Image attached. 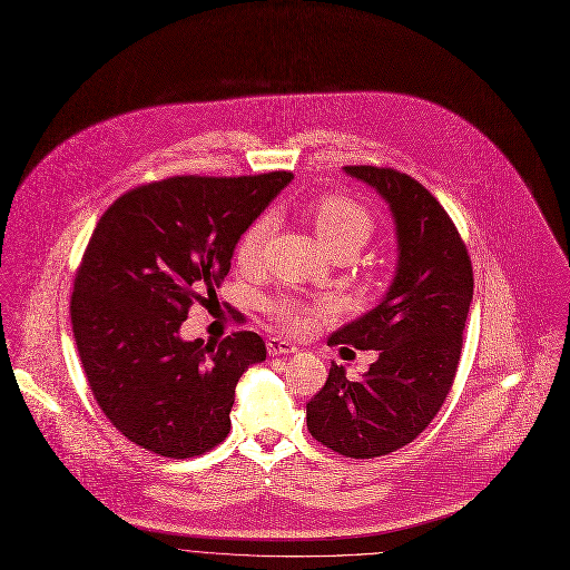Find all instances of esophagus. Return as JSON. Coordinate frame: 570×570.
Segmentation results:
<instances>
[{"label":"esophagus","instance_id":"obj_1","mask_svg":"<svg viewBox=\"0 0 570 570\" xmlns=\"http://www.w3.org/2000/svg\"><path fill=\"white\" fill-rule=\"evenodd\" d=\"M266 346H268L271 355H293V353H297V346L291 344L288 340H284V337H271Z\"/></svg>","mask_w":570,"mask_h":570}]
</instances>
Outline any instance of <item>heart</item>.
Masks as SVG:
<instances>
[{"label": "heart", "instance_id": "obj_1", "mask_svg": "<svg viewBox=\"0 0 570 570\" xmlns=\"http://www.w3.org/2000/svg\"><path fill=\"white\" fill-rule=\"evenodd\" d=\"M311 222H313L320 244L328 253H335L340 248H351L357 253L368 242V237L373 233L371 215L362 206H357L344 197L317 199L311 208ZM273 226H275V219L271 215H262L244 230V235L237 242V250H235L239 266L253 268L259 264L264 244L271 237ZM266 308L288 331L304 328L313 313V306H308L306 302L295 299V297H279V299L271 302Z\"/></svg>", "mask_w": 570, "mask_h": 570}]
</instances>
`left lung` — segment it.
I'll list each match as a JSON object with an SVG mask.
<instances>
[{
    "label": "left lung",
    "mask_w": 570,
    "mask_h": 570,
    "mask_svg": "<svg viewBox=\"0 0 570 570\" xmlns=\"http://www.w3.org/2000/svg\"><path fill=\"white\" fill-rule=\"evenodd\" d=\"M344 174L387 204L399 257L381 302L328 337L373 348L377 360L355 383L331 362L326 385L306 405V425L333 452L373 459L412 443L448 399L474 277L452 219L419 180L373 165H348Z\"/></svg>",
    "instance_id": "obj_1"
}]
</instances>
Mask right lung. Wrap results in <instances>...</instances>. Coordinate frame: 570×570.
Instances as JSON below:
<instances>
[{"mask_svg":"<svg viewBox=\"0 0 570 570\" xmlns=\"http://www.w3.org/2000/svg\"><path fill=\"white\" fill-rule=\"evenodd\" d=\"M291 180V171L176 176L131 189L100 217L76 275L71 324L100 410L131 443L189 459L228 436L235 387L266 360V344L253 331L183 340L180 324Z\"/></svg>","mask_w":570,"mask_h":570,"instance_id":"right-lung-1","label":"right lung"}]
</instances>
